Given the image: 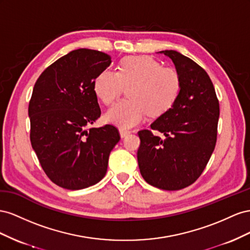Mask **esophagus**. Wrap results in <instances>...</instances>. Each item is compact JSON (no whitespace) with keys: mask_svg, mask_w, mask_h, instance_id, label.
<instances>
[{"mask_svg":"<svg viewBox=\"0 0 250 250\" xmlns=\"http://www.w3.org/2000/svg\"><path fill=\"white\" fill-rule=\"evenodd\" d=\"M119 133H120V136H121V138H125L126 135H129L131 132L130 131H127V130H124V129H120L119 130Z\"/></svg>","mask_w":250,"mask_h":250,"instance_id":"esophagus-1","label":"esophagus"}]
</instances>
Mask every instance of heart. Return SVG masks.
<instances>
[{"mask_svg":"<svg viewBox=\"0 0 250 250\" xmlns=\"http://www.w3.org/2000/svg\"><path fill=\"white\" fill-rule=\"evenodd\" d=\"M129 98L119 102L106 113V120L121 129L136 126L149 113L159 116L172 108L181 89L176 70L162 67L151 56H127L120 61L118 71L103 70L93 83L99 101L111 105L125 88Z\"/></svg>","mask_w":250,"mask_h":250,"instance_id":"1","label":"heart"}]
</instances>
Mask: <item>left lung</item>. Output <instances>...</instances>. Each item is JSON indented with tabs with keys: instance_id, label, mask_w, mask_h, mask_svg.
Masks as SVG:
<instances>
[{
	"instance_id": "obj_1",
	"label": "left lung",
	"mask_w": 250,
	"mask_h": 250,
	"mask_svg": "<svg viewBox=\"0 0 250 250\" xmlns=\"http://www.w3.org/2000/svg\"><path fill=\"white\" fill-rule=\"evenodd\" d=\"M172 60L180 76L181 89L172 108L138 132V166L144 179L155 188L178 190L201 176L215 149L220 115L215 88L206 71L188 56L161 51Z\"/></svg>"
}]
</instances>
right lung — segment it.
<instances>
[{
  "label": "right lung",
  "instance_id": "obj_1",
  "mask_svg": "<svg viewBox=\"0 0 250 250\" xmlns=\"http://www.w3.org/2000/svg\"><path fill=\"white\" fill-rule=\"evenodd\" d=\"M110 63L108 54L77 49L35 82L28 106L31 146L45 174L62 188L83 189L101 181L120 139L115 125L90 127L102 114L93 83Z\"/></svg>",
  "mask_w": 250,
  "mask_h": 250
}]
</instances>
